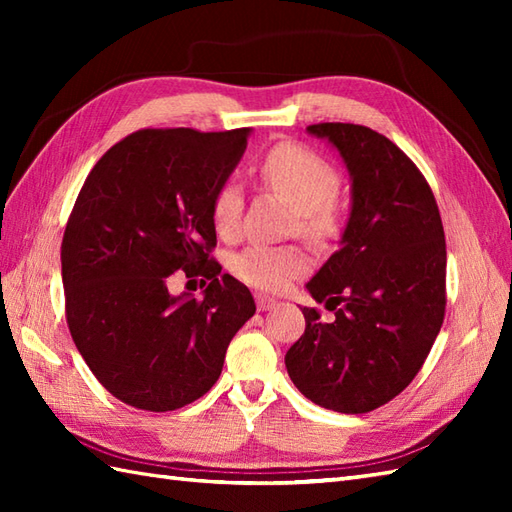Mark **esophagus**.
Listing matches in <instances>:
<instances>
[{
	"label": "esophagus",
	"mask_w": 512,
	"mask_h": 512,
	"mask_svg": "<svg viewBox=\"0 0 512 512\" xmlns=\"http://www.w3.org/2000/svg\"><path fill=\"white\" fill-rule=\"evenodd\" d=\"M255 301H257V310H259V312L273 310V308L277 306V301H275V299H270V297H266V295H257V297H255Z\"/></svg>",
	"instance_id": "1"
}]
</instances>
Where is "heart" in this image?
I'll return each mask as SVG.
<instances>
[{
	"instance_id": "obj_1",
	"label": "heart",
	"mask_w": 512,
	"mask_h": 512,
	"mask_svg": "<svg viewBox=\"0 0 512 512\" xmlns=\"http://www.w3.org/2000/svg\"><path fill=\"white\" fill-rule=\"evenodd\" d=\"M262 178L268 187L284 193L297 206L301 231L312 239H328L336 233L334 200L341 191L336 169L314 151L299 145H277L262 162ZM244 211V187L237 178H226L211 198V220L222 237L239 231ZM310 270V257L297 246L250 244L233 259V273L244 284L281 292Z\"/></svg>"
}]
</instances>
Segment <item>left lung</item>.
<instances>
[{"label": "left lung", "mask_w": 512, "mask_h": 512, "mask_svg": "<svg viewBox=\"0 0 512 512\" xmlns=\"http://www.w3.org/2000/svg\"><path fill=\"white\" fill-rule=\"evenodd\" d=\"M308 132L339 151L352 180L341 248L306 288L334 312L303 308L288 376L314 405L367 413L405 389L431 352L447 306V244L433 191L389 138L352 123Z\"/></svg>", "instance_id": "left-lung-1"}]
</instances>
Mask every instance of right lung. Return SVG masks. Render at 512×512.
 I'll return each instance as SVG.
<instances>
[{
    "label": "right lung",
    "mask_w": 512,
    "mask_h": 512,
    "mask_svg": "<svg viewBox=\"0 0 512 512\" xmlns=\"http://www.w3.org/2000/svg\"><path fill=\"white\" fill-rule=\"evenodd\" d=\"M248 136L140 129L105 151L74 202L61 244L68 328L99 383L136 409L204 396L255 314L250 290L209 257L211 198ZM176 269L210 279L202 300L170 295Z\"/></svg>",
    "instance_id": "add662e5"
}]
</instances>
